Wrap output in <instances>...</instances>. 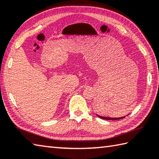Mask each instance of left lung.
<instances>
[{"label": "left lung", "instance_id": "obj_1", "mask_svg": "<svg viewBox=\"0 0 159 159\" xmlns=\"http://www.w3.org/2000/svg\"><path fill=\"white\" fill-rule=\"evenodd\" d=\"M99 118H100L102 119H104V120H119V119H121V118H124L125 117H121V118H107V117H102V116H98L97 115Z\"/></svg>", "mask_w": 159, "mask_h": 159}]
</instances>
